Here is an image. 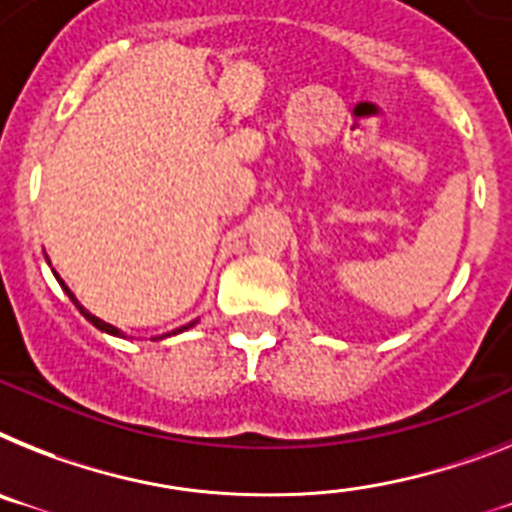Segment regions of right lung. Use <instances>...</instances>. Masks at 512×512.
Wrapping results in <instances>:
<instances>
[{
    "instance_id": "add662e5",
    "label": "right lung",
    "mask_w": 512,
    "mask_h": 512,
    "mask_svg": "<svg viewBox=\"0 0 512 512\" xmlns=\"http://www.w3.org/2000/svg\"><path fill=\"white\" fill-rule=\"evenodd\" d=\"M57 278H59V276H57ZM59 283H62V289H64V291H67V296H70L72 302H75V307H77V309H80V312H83V315H85V317H88V320H90V322H93V325H96V328H98V330H106V333H111V336H122V330H119V328H114V325H109V322H103V320H98V317H96V315H90L88 309H85V307H80V302H77V299H75V294H72V291H70V289H67V286H64V281H59ZM187 328H190V325H187Z\"/></svg>"
}]
</instances>
